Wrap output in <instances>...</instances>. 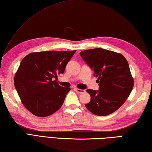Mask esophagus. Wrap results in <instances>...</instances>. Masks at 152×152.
<instances>
[{"label":"esophagus","mask_w":152,"mask_h":152,"mask_svg":"<svg viewBox=\"0 0 152 152\" xmlns=\"http://www.w3.org/2000/svg\"><path fill=\"white\" fill-rule=\"evenodd\" d=\"M75 90L76 91V92L78 93H84L86 91L84 89H78V88H76Z\"/></svg>","instance_id":"1"}]
</instances>
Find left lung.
<instances>
[{
    "mask_svg": "<svg viewBox=\"0 0 152 152\" xmlns=\"http://www.w3.org/2000/svg\"><path fill=\"white\" fill-rule=\"evenodd\" d=\"M83 60L97 77L99 90L88 89L91 101L85 106L96 115H108L121 107L133 88L127 59L121 53L95 48L82 51Z\"/></svg>",
    "mask_w": 152,
    "mask_h": 152,
    "instance_id": "8db88e82",
    "label": "left lung"
}]
</instances>
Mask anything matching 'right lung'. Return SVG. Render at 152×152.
Segmentation results:
<instances>
[{
    "instance_id": "obj_1",
    "label": "right lung",
    "mask_w": 152,
    "mask_h": 152,
    "mask_svg": "<svg viewBox=\"0 0 152 152\" xmlns=\"http://www.w3.org/2000/svg\"><path fill=\"white\" fill-rule=\"evenodd\" d=\"M74 51H40L28 54L21 61L14 86L23 104L32 114L46 117L63 105L70 88L58 84Z\"/></svg>"
}]
</instances>
